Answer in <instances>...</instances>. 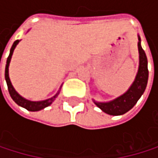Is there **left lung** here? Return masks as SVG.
Segmentation results:
<instances>
[{"instance_id":"8db88e82","label":"left lung","mask_w":158,"mask_h":158,"mask_svg":"<svg viewBox=\"0 0 158 158\" xmlns=\"http://www.w3.org/2000/svg\"><path fill=\"white\" fill-rule=\"evenodd\" d=\"M138 53H139V66L138 71L135 76V78L133 84L130 86L126 93L121 95L120 97L114 98V100L108 102H98L95 101V104L100 108L103 112L111 114V116H120L128 111H130L140 98L142 94L147 86L148 82V60L146 54L141 47L140 44V38L138 36Z\"/></svg>"}]
</instances>
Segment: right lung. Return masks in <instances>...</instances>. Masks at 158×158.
Returning a JSON list of instances; mask_svg holds the SVG:
<instances>
[{"label":"right lung","instance_id":"right-lung-1","mask_svg":"<svg viewBox=\"0 0 158 158\" xmlns=\"http://www.w3.org/2000/svg\"><path fill=\"white\" fill-rule=\"evenodd\" d=\"M19 40H17L16 41H14V44L10 49V53H9V56L7 58V60H6V65H5V73H4V77H5V81H6V83H7V88H8V92L12 98V99L17 103L18 105H20L23 108H25L26 110L28 111H31V112H36V111H40L41 109H44L45 107L49 106L51 103L55 100V98L59 96L60 94V90L59 92L50 98L48 99H45V100H41V101H31V100H28L24 98H23L22 96H20L16 92V90L14 89L11 81H10V78H9V74H8V67H9V63H10V60H11V57L13 55V52H14V49L15 47L17 46V44H19Z\"/></svg>","mask_w":158,"mask_h":158}]
</instances>
